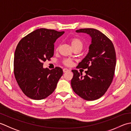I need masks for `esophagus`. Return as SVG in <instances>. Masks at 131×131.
Returning <instances> with one entry per match:
<instances>
[{
    "mask_svg": "<svg viewBox=\"0 0 131 131\" xmlns=\"http://www.w3.org/2000/svg\"><path fill=\"white\" fill-rule=\"evenodd\" d=\"M63 72H68V71H69V69H68L67 68H64L63 69Z\"/></svg>",
    "mask_w": 131,
    "mask_h": 131,
    "instance_id": "1",
    "label": "esophagus"
}]
</instances>
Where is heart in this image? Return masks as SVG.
<instances>
[{"mask_svg":"<svg viewBox=\"0 0 131 131\" xmlns=\"http://www.w3.org/2000/svg\"><path fill=\"white\" fill-rule=\"evenodd\" d=\"M70 43L71 45V46L73 49L76 47H80L82 49V47H83V42L79 38H74L71 39L70 41ZM64 64L68 66H71L72 64V61L71 59H66L64 61Z\"/></svg>","mask_w":131,"mask_h":131,"instance_id":"obj_1","label":"heart"}]
</instances>
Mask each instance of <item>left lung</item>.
<instances>
[{
    "instance_id": "1",
    "label": "left lung",
    "mask_w": 131,
    "mask_h": 131,
    "mask_svg": "<svg viewBox=\"0 0 131 131\" xmlns=\"http://www.w3.org/2000/svg\"><path fill=\"white\" fill-rule=\"evenodd\" d=\"M76 33H84L91 38L89 51L79 63L78 67L87 69L82 76L72 70L71 86L74 92L86 101H94L105 94L113 80L116 66V54L113 43L105 34L92 28L81 29Z\"/></svg>"
}]
</instances>
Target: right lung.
<instances>
[{
  "label": "right lung",
  "instance_id": "1",
  "mask_svg": "<svg viewBox=\"0 0 131 131\" xmlns=\"http://www.w3.org/2000/svg\"><path fill=\"white\" fill-rule=\"evenodd\" d=\"M64 31L36 29L18 42L14 55V74L18 85L31 99L41 100L54 92L63 75L60 67L44 68L43 62L54 55V43Z\"/></svg>",
  "mask_w": 131,
  "mask_h": 131
}]
</instances>
